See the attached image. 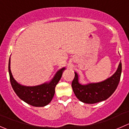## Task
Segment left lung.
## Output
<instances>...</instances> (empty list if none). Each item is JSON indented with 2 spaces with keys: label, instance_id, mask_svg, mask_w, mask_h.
<instances>
[{
  "label": "left lung",
  "instance_id": "obj_1",
  "mask_svg": "<svg viewBox=\"0 0 129 129\" xmlns=\"http://www.w3.org/2000/svg\"><path fill=\"white\" fill-rule=\"evenodd\" d=\"M122 72V63L120 62L115 74L102 82L81 85L78 82V75L75 72L72 87L75 96L81 102L95 104L107 99L116 90L119 85Z\"/></svg>",
  "mask_w": 129,
  "mask_h": 129
}]
</instances>
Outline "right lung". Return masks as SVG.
<instances>
[{
  "mask_svg": "<svg viewBox=\"0 0 129 129\" xmlns=\"http://www.w3.org/2000/svg\"><path fill=\"white\" fill-rule=\"evenodd\" d=\"M10 60L9 61V72L12 87L18 97L28 104L34 107H44L49 104L55 93V88L62 77L65 68L59 70L49 84L34 87H26L18 84L10 71Z\"/></svg>",
  "mask_w": 129,
  "mask_h": 129,
  "instance_id": "1",
  "label": "right lung"
}]
</instances>
